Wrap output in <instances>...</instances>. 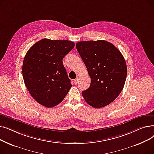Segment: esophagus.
<instances>
[{"instance_id": "esophagus-1", "label": "esophagus", "mask_w": 154, "mask_h": 154, "mask_svg": "<svg viewBox=\"0 0 154 154\" xmlns=\"http://www.w3.org/2000/svg\"><path fill=\"white\" fill-rule=\"evenodd\" d=\"M79 79H75V80H74V83H75V85H77V84H79Z\"/></svg>"}]
</instances>
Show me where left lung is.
I'll return each mask as SVG.
<instances>
[{
    "label": "left lung",
    "instance_id": "left-lung-1",
    "mask_svg": "<svg viewBox=\"0 0 154 154\" xmlns=\"http://www.w3.org/2000/svg\"><path fill=\"white\" fill-rule=\"evenodd\" d=\"M77 50L91 77V85L82 92L85 102L99 109L114 101L122 92L127 77V65L118 48L106 40L81 41Z\"/></svg>",
    "mask_w": 154,
    "mask_h": 154
}]
</instances>
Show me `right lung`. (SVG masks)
Instances as JSON below:
<instances>
[{"label":"right lung","instance_id":"1","mask_svg":"<svg viewBox=\"0 0 154 154\" xmlns=\"http://www.w3.org/2000/svg\"><path fill=\"white\" fill-rule=\"evenodd\" d=\"M74 42L43 38L26 53L22 65L24 83L38 103L53 107L65 98L72 87L62 59L73 48Z\"/></svg>","mask_w":154,"mask_h":154}]
</instances>
